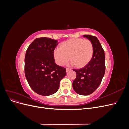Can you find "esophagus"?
I'll return each mask as SVG.
<instances>
[{
    "mask_svg": "<svg viewBox=\"0 0 129 129\" xmlns=\"http://www.w3.org/2000/svg\"><path fill=\"white\" fill-rule=\"evenodd\" d=\"M66 72H67V73H68V72H69L70 71H71V69H69V68H66Z\"/></svg>",
    "mask_w": 129,
    "mask_h": 129,
    "instance_id": "obj_1",
    "label": "esophagus"
}]
</instances>
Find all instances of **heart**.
Listing matches in <instances>:
<instances>
[{"instance_id":"heart-1","label":"heart","mask_w":129,"mask_h":129,"mask_svg":"<svg viewBox=\"0 0 129 129\" xmlns=\"http://www.w3.org/2000/svg\"><path fill=\"white\" fill-rule=\"evenodd\" d=\"M93 51V46L90 40L73 39L62 42L60 48L54 49L53 54L58 65H64L70 58L72 64L81 67L91 60Z\"/></svg>"}]
</instances>
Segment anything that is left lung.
<instances>
[{"label": "left lung", "instance_id": "left-lung-1", "mask_svg": "<svg viewBox=\"0 0 129 129\" xmlns=\"http://www.w3.org/2000/svg\"><path fill=\"white\" fill-rule=\"evenodd\" d=\"M93 46L91 60L84 67L73 69L76 78L73 82V88L78 94L87 96L94 92L100 85L105 73V54L101 44L96 37L84 35Z\"/></svg>", "mask_w": 129, "mask_h": 129}]
</instances>
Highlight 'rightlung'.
<instances>
[{
    "label": "right lung",
    "instance_id": "add662e5",
    "mask_svg": "<svg viewBox=\"0 0 129 129\" xmlns=\"http://www.w3.org/2000/svg\"><path fill=\"white\" fill-rule=\"evenodd\" d=\"M58 44L48 38L36 39L27 49L25 57V74L34 91L42 96L55 93L61 80L66 76V69L57 65L53 52Z\"/></svg>",
    "mask_w": 129,
    "mask_h": 129
}]
</instances>
